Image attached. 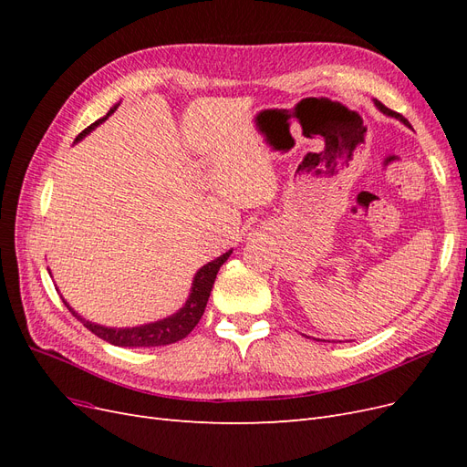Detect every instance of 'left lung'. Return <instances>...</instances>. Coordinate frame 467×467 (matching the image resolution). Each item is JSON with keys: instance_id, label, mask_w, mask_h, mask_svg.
I'll list each match as a JSON object with an SVG mask.
<instances>
[{"instance_id": "left-lung-1", "label": "left lung", "mask_w": 467, "mask_h": 467, "mask_svg": "<svg viewBox=\"0 0 467 467\" xmlns=\"http://www.w3.org/2000/svg\"><path fill=\"white\" fill-rule=\"evenodd\" d=\"M376 107L381 110V112H386V115H389V117H395V119H400L403 124H409L407 122V119L405 117H401L400 112H395V110H391V109H388L384 103H379V101H376Z\"/></svg>"}]
</instances>
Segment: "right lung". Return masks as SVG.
I'll return each mask as SVG.
<instances>
[{
    "mask_svg": "<svg viewBox=\"0 0 467 467\" xmlns=\"http://www.w3.org/2000/svg\"><path fill=\"white\" fill-rule=\"evenodd\" d=\"M117 109V107H115ZM115 109L109 110V115ZM107 115V117H109ZM105 117V119H107ZM105 119L93 122L91 126H88L86 130H83L78 138L81 140L86 134H89L97 124H101ZM232 255V251L223 253L222 257L214 259L212 263L204 265L199 273H196L194 280H192V290H191V296L187 304L182 306L179 312L171 317H165L161 321H155V323H148V325H142V327H132V329H110V327H101V325H95L91 321H86L81 316H78L72 307H69L66 302V307L69 309V312L74 314V317H78V321H81L86 327L97 335L99 338H103V341L115 345V347H163V345H171V343H177L181 341V338H185L194 327L196 323L201 321L202 314H204V307H206V302L210 298V292H212V286H214V280H216V275L220 271V266L228 261V257Z\"/></svg>",
    "mask_w": 467,
    "mask_h": 467,
    "instance_id": "right-lung-1",
    "label": "right lung"
}]
</instances>
